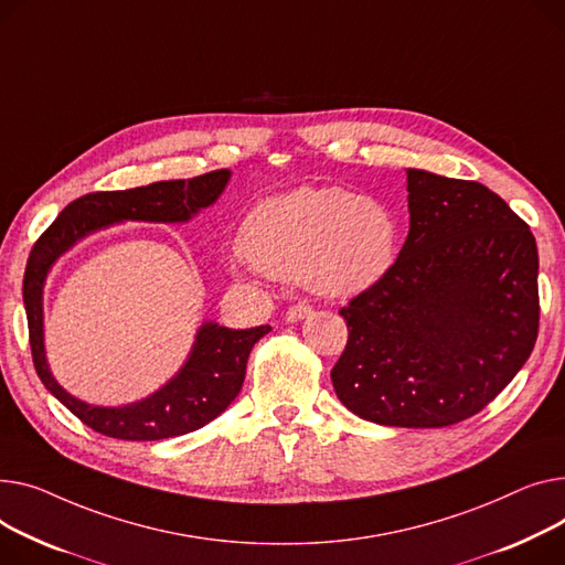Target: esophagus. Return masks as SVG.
<instances>
[{
  "instance_id": "34e87169",
  "label": "esophagus",
  "mask_w": 565,
  "mask_h": 565,
  "mask_svg": "<svg viewBox=\"0 0 565 565\" xmlns=\"http://www.w3.org/2000/svg\"><path fill=\"white\" fill-rule=\"evenodd\" d=\"M311 313H313V309H311L309 305H305V302H297V305L288 307V311H286V322H299V320L309 318Z\"/></svg>"
}]
</instances>
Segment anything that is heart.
<instances>
[{
  "label": "heart",
  "instance_id": "obj_1",
  "mask_svg": "<svg viewBox=\"0 0 565 565\" xmlns=\"http://www.w3.org/2000/svg\"><path fill=\"white\" fill-rule=\"evenodd\" d=\"M243 249L245 270L350 297L377 286L393 268L397 222L377 200L338 185H307L258 204L243 227Z\"/></svg>",
  "mask_w": 565,
  "mask_h": 565
}]
</instances>
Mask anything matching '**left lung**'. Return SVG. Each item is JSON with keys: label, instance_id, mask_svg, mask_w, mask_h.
<instances>
[{"label": "left lung", "instance_id": "obj_1", "mask_svg": "<svg viewBox=\"0 0 565 565\" xmlns=\"http://www.w3.org/2000/svg\"><path fill=\"white\" fill-rule=\"evenodd\" d=\"M408 236L388 275L343 307L333 391L359 418L457 425L491 404L539 335L530 224L479 181L406 170Z\"/></svg>", "mask_w": 565, "mask_h": 565}]
</instances>
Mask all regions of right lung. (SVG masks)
<instances>
[{"instance_id": "add662e5", "label": "right lung", "mask_w": 565, "mask_h": 565, "mask_svg": "<svg viewBox=\"0 0 565 565\" xmlns=\"http://www.w3.org/2000/svg\"><path fill=\"white\" fill-rule=\"evenodd\" d=\"M230 181V170H213L193 179L157 181L131 191H99L70 202L31 247L22 297L29 322V345L38 377L74 416L97 434L120 440H161L191 434L227 408L241 393L249 352L270 331L202 324L191 356L152 397L127 406H90L65 393L52 377L43 345V284L52 263L79 238L113 222H185L213 204Z\"/></svg>"}]
</instances>
